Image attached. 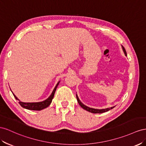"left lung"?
I'll return each mask as SVG.
<instances>
[{"instance_id": "1", "label": "left lung", "mask_w": 146, "mask_h": 146, "mask_svg": "<svg viewBox=\"0 0 146 146\" xmlns=\"http://www.w3.org/2000/svg\"><path fill=\"white\" fill-rule=\"evenodd\" d=\"M122 46V49H123V52H124V54H125V56H127V52H126L125 49L124 48V47L123 46ZM76 98H77V100H78V103H79V105H80L81 106V108H82L83 109L86 110V111H89V112H92V113H94V114H97V113H99V114H100V113H103V112H107V111H108L109 110H111V109H112V108H114V106H113V107H111L110 108H106V109H102V110L94 109V108H89V107H88V106H87L84 105V104H83V103L80 100V99H79L77 94L76 95Z\"/></svg>"}]
</instances>
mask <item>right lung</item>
<instances>
[{
  "label": "right lung",
  "instance_id": "add662e5",
  "mask_svg": "<svg viewBox=\"0 0 146 146\" xmlns=\"http://www.w3.org/2000/svg\"><path fill=\"white\" fill-rule=\"evenodd\" d=\"M59 82H60V81L57 82V84H56V87H54V89L51 95H50V96L46 100H45L44 101H43V102H36V103H24V102L19 101V99L15 96V95H14V94H13L14 95L15 98L16 100H19V103L20 104V105L23 108H26V109L29 110L40 111V110H42L44 109V108H46L48 107L50 105V104L51 103L52 100L54 97V95L55 92L56 90V89H57L58 85H59ZM12 93H13V92H12Z\"/></svg>",
  "mask_w": 146,
  "mask_h": 146
}]
</instances>
